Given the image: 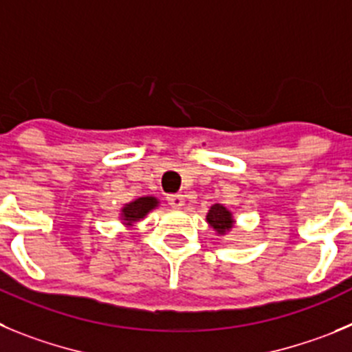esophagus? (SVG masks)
Masks as SVG:
<instances>
[{"instance_id": "34e87169", "label": "esophagus", "mask_w": 352, "mask_h": 352, "mask_svg": "<svg viewBox=\"0 0 352 352\" xmlns=\"http://www.w3.org/2000/svg\"><path fill=\"white\" fill-rule=\"evenodd\" d=\"M166 199H168V205L172 208H182L184 204H186V199H184L182 195H168Z\"/></svg>"}]
</instances>
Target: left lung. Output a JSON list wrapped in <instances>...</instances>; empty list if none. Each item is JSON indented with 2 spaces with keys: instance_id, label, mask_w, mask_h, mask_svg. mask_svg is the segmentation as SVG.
Wrapping results in <instances>:
<instances>
[{
  "instance_id": "left-lung-1",
  "label": "left lung",
  "mask_w": 352,
  "mask_h": 352,
  "mask_svg": "<svg viewBox=\"0 0 352 352\" xmlns=\"http://www.w3.org/2000/svg\"><path fill=\"white\" fill-rule=\"evenodd\" d=\"M207 223L217 235H226L231 231V228L235 226V217H233V212L230 208L221 204H215L207 212Z\"/></svg>"
}]
</instances>
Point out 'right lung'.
I'll return each instance as SVG.
<instances>
[{
  "label": "right lung",
  "instance_id": "1",
  "mask_svg": "<svg viewBox=\"0 0 352 352\" xmlns=\"http://www.w3.org/2000/svg\"><path fill=\"white\" fill-rule=\"evenodd\" d=\"M160 207V199L156 196H140V198L133 199L119 210V219L126 228H131L133 224L138 223L154 208Z\"/></svg>",
  "mask_w": 352,
  "mask_h": 352
}]
</instances>
